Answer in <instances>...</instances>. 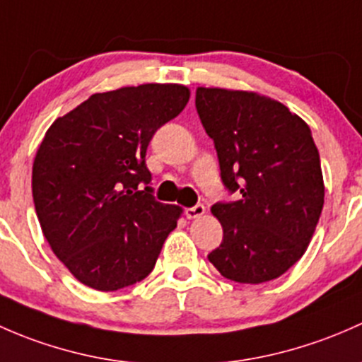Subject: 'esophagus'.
<instances>
[{
    "label": "esophagus",
    "mask_w": 362,
    "mask_h": 362,
    "mask_svg": "<svg viewBox=\"0 0 362 362\" xmlns=\"http://www.w3.org/2000/svg\"><path fill=\"white\" fill-rule=\"evenodd\" d=\"M204 214H206V206H204V204H197L195 207L186 209V218L188 219H197Z\"/></svg>",
    "instance_id": "esophagus-1"
}]
</instances>
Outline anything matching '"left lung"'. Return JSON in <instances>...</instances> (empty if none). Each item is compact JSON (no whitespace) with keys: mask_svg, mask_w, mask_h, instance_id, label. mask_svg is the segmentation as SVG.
<instances>
[{"mask_svg":"<svg viewBox=\"0 0 362 362\" xmlns=\"http://www.w3.org/2000/svg\"><path fill=\"white\" fill-rule=\"evenodd\" d=\"M195 106L214 141L223 182L242 195L211 207L223 242L209 262L240 284L281 277L305 255L324 206L310 127L258 92L199 87Z\"/></svg>","mask_w":362,"mask_h":362,"instance_id":"obj_1","label":"left lung"}]
</instances>
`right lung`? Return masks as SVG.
I'll return each mask as SVG.
<instances>
[{"mask_svg": "<svg viewBox=\"0 0 362 362\" xmlns=\"http://www.w3.org/2000/svg\"><path fill=\"white\" fill-rule=\"evenodd\" d=\"M188 100L180 83L122 87L90 95L45 132L33 163L36 216L81 284L118 291L153 270L182 209L139 188L151 180L144 156Z\"/></svg>", "mask_w": 362, "mask_h": 362, "instance_id": "obj_1", "label": "right lung"}]
</instances>
